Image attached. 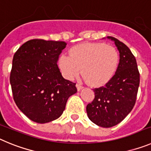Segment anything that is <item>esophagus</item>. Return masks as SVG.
Here are the masks:
<instances>
[{
  "label": "esophagus",
  "mask_w": 151,
  "mask_h": 151,
  "mask_svg": "<svg viewBox=\"0 0 151 151\" xmlns=\"http://www.w3.org/2000/svg\"><path fill=\"white\" fill-rule=\"evenodd\" d=\"M76 87H77V89H78V91H79L81 90V89H82V88H83V86H82V85H81V84L77 83L76 84Z\"/></svg>",
  "instance_id": "34e87169"
}]
</instances>
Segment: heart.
Instances as JSON below:
<instances>
[{"label": "heart", "mask_w": 151, "mask_h": 151, "mask_svg": "<svg viewBox=\"0 0 151 151\" xmlns=\"http://www.w3.org/2000/svg\"><path fill=\"white\" fill-rule=\"evenodd\" d=\"M119 64V54L114 47L104 43L79 44L72 47L69 55L63 54L59 65L63 76L73 79L82 73L92 86L105 85L114 76Z\"/></svg>", "instance_id": "b5f03b06"}]
</instances>
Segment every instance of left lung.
Listing matches in <instances>:
<instances>
[{"mask_svg": "<svg viewBox=\"0 0 151 151\" xmlns=\"http://www.w3.org/2000/svg\"><path fill=\"white\" fill-rule=\"evenodd\" d=\"M115 41L119 52V63L115 75L104 86L94 88V99L86 107L91 122L110 128L122 122L135 104L140 83V73L134 56L122 41Z\"/></svg>", "mask_w": 151, "mask_h": 151, "instance_id": "obj_1", "label": "left lung"}]
</instances>
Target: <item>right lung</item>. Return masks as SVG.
I'll list each match as a JSON object with an SVG mask.
<instances>
[{
    "label": "right lung",
    "mask_w": 151,
    "mask_h": 151,
    "mask_svg": "<svg viewBox=\"0 0 151 151\" xmlns=\"http://www.w3.org/2000/svg\"><path fill=\"white\" fill-rule=\"evenodd\" d=\"M65 41L32 39L17 50L10 76L13 100L31 120L46 123L59 118L76 83L62 76L57 65Z\"/></svg>",
    "instance_id": "obj_1"
}]
</instances>
